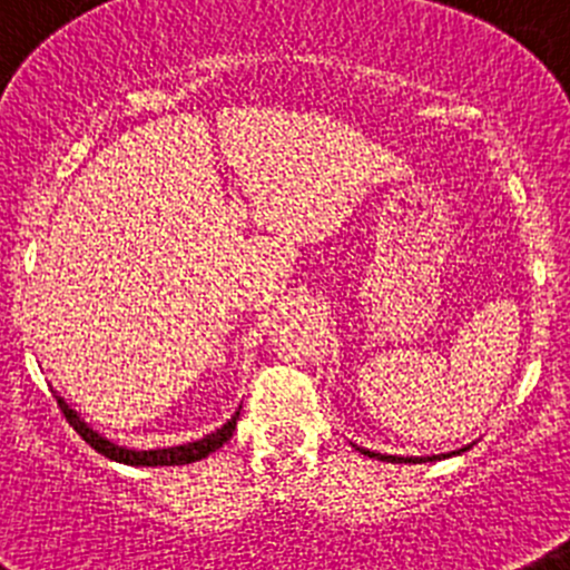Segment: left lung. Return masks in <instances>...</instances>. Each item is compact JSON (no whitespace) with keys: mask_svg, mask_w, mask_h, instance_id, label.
I'll return each instance as SVG.
<instances>
[{"mask_svg":"<svg viewBox=\"0 0 570 570\" xmlns=\"http://www.w3.org/2000/svg\"><path fill=\"white\" fill-rule=\"evenodd\" d=\"M357 451H363V454H368V458L374 460H386V463H432V460L445 458V454H432V458H394V454H377V451H366V449H357ZM460 451H451V454H460Z\"/></svg>","mask_w":570,"mask_h":570,"instance_id":"left-lung-1","label":"left lung"}]
</instances>
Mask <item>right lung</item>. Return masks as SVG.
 <instances>
[{"mask_svg":"<svg viewBox=\"0 0 570 570\" xmlns=\"http://www.w3.org/2000/svg\"><path fill=\"white\" fill-rule=\"evenodd\" d=\"M56 403H59L61 414H65V420H68L70 425L76 429V434H79L81 440H85L90 449H96L99 454H105V458L116 460V463H127V465H184V463H196V460L207 458V454H213L215 449H222L224 443H227L229 438H233L235 432V420H238V412H235L233 420H227V423L218 429V432L207 434V438L196 440V443H187V445H173V449H153V451H132V449H121V445L110 443V440H105L101 434H96L90 425H85V420L76 417L73 409L65 406V400L56 397Z\"/></svg>","mask_w":570,"mask_h":570,"instance_id":"1","label":"right lung"}]
</instances>
